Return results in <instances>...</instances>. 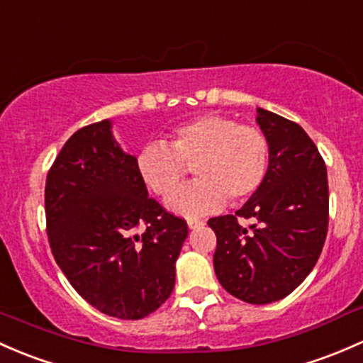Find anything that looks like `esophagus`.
<instances>
[{
    "label": "esophagus",
    "mask_w": 363,
    "mask_h": 363,
    "mask_svg": "<svg viewBox=\"0 0 363 363\" xmlns=\"http://www.w3.org/2000/svg\"><path fill=\"white\" fill-rule=\"evenodd\" d=\"M186 223H189V228H199V227H202V225H204V221L196 220V218H190Z\"/></svg>",
    "instance_id": "obj_1"
}]
</instances>
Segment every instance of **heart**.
Returning <instances> with one entry per match:
<instances>
[{"mask_svg": "<svg viewBox=\"0 0 363 363\" xmlns=\"http://www.w3.org/2000/svg\"><path fill=\"white\" fill-rule=\"evenodd\" d=\"M270 147L263 131L221 114H204L178 124L169 145L152 142L140 150L136 169L154 194L167 197L194 166L198 180L167 199V208L199 216L227 202L255 196L268 171Z\"/></svg>", "mask_w": 363, "mask_h": 363, "instance_id": "heart-1", "label": "heart"}]
</instances>
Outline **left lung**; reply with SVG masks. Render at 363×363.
<instances>
[{"instance_id":"left-lung-1","label":"left lung","mask_w":363,"mask_h":363,"mask_svg":"<svg viewBox=\"0 0 363 363\" xmlns=\"http://www.w3.org/2000/svg\"><path fill=\"white\" fill-rule=\"evenodd\" d=\"M270 147L258 192L235 214L211 218L216 233L214 272L225 291L251 305L291 294L313 270L329 227L327 167L299 124L258 108ZM255 219L249 229L238 218Z\"/></svg>"}]
</instances>
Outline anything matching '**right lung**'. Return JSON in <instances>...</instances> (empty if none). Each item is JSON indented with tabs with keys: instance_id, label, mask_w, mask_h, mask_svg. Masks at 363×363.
Instances as JSON below:
<instances>
[{
	"instance_id": "obj_1",
	"label": "right lung",
	"mask_w": 363,
	"mask_h": 363,
	"mask_svg": "<svg viewBox=\"0 0 363 363\" xmlns=\"http://www.w3.org/2000/svg\"><path fill=\"white\" fill-rule=\"evenodd\" d=\"M45 213L53 258L96 310L140 320L169 298L189 227L149 197L136 157L121 150L107 119L77 130L58 152Z\"/></svg>"
}]
</instances>
